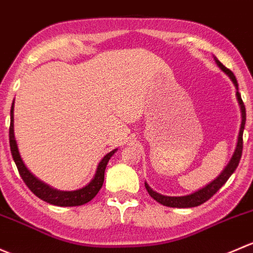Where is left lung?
Returning <instances> with one entry per match:
<instances>
[{
    "mask_svg": "<svg viewBox=\"0 0 253 253\" xmlns=\"http://www.w3.org/2000/svg\"><path fill=\"white\" fill-rule=\"evenodd\" d=\"M214 61L217 63V66L219 67L222 72L225 73L229 78L231 79L233 84L235 85L236 88V98H238L239 106H240L241 109V126H240V130H239V136H238V142H236V147L235 151H234L233 156H231L230 161L229 163L224 167V169L222 170V173L212 180L211 183H208L207 185H205L204 187L201 189L196 190L192 194L189 195H184V196H166V195L160 194V192L155 191L150 187V185L145 181V187L147 190L148 194L151 195L153 200L158 202V204L167 206V207H174V208H191V207H196V206L202 205L204 202L210 200L220 187L223 186L224 184L228 181V179L230 178L231 174L235 171V169L238 168L239 162H240L241 155H243V134H244V129H245V124H246V109H245V105L241 100V95L239 92V85L238 82H236L235 75L233 74L231 70H229L226 67H224L219 61L214 57Z\"/></svg>",
    "mask_w": 253,
    "mask_h": 253,
    "instance_id": "1",
    "label": "left lung"
}]
</instances>
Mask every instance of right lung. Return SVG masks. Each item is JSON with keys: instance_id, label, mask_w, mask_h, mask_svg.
<instances>
[{"instance_id": "1", "label": "right lung", "mask_w": 253, "mask_h": 253, "mask_svg": "<svg viewBox=\"0 0 253 253\" xmlns=\"http://www.w3.org/2000/svg\"><path fill=\"white\" fill-rule=\"evenodd\" d=\"M14 101L12 103V108H10V126H9V146L10 152H12V157L14 160L15 166H17L18 171H19L20 176L27 184L34 195L41 199L42 201L47 202V204L59 206V207H74V206H82L87 204L88 201L93 199L100 191L102 187L103 180H105V170L107 167L108 161L111 160L112 156L117 152L118 148L108 152L105 157L101 160L98 163L96 173L93 178L87 185L84 187L78 190H72V191H63V190L54 189V187L49 186L48 184L43 183L40 179L36 178L33 173L27 168L25 163L23 162L22 156H20L19 150H18L17 141H15L14 136Z\"/></svg>"}]
</instances>
